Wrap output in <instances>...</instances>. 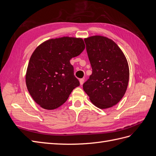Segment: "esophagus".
<instances>
[{
  "label": "esophagus",
  "instance_id": "34e87169",
  "mask_svg": "<svg viewBox=\"0 0 156 156\" xmlns=\"http://www.w3.org/2000/svg\"><path fill=\"white\" fill-rule=\"evenodd\" d=\"M84 79H81L79 80V82H80V84H81V85H83V84L84 83Z\"/></svg>",
  "mask_w": 156,
  "mask_h": 156
}]
</instances>
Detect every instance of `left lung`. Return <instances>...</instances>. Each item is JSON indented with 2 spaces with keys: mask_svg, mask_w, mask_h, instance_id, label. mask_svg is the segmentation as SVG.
Instances as JSON below:
<instances>
[{
  "mask_svg": "<svg viewBox=\"0 0 156 156\" xmlns=\"http://www.w3.org/2000/svg\"><path fill=\"white\" fill-rule=\"evenodd\" d=\"M92 73L83 90L96 107L105 109L116 105L128 85L129 70L123 52L114 41L94 36L84 40Z\"/></svg>",
  "mask_w": 156,
  "mask_h": 156,
  "instance_id": "left-lung-1",
  "label": "left lung"
}]
</instances>
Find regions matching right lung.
<instances>
[{
  "mask_svg": "<svg viewBox=\"0 0 156 156\" xmlns=\"http://www.w3.org/2000/svg\"><path fill=\"white\" fill-rule=\"evenodd\" d=\"M84 48L82 38L64 36L47 40L33 52L27 69L26 84L41 107L47 110L59 107L79 86L69 60Z\"/></svg>",
  "mask_w": 156,
  "mask_h": 156,
  "instance_id": "1",
  "label": "right lung"
}]
</instances>
